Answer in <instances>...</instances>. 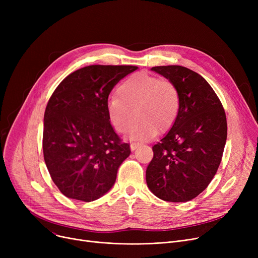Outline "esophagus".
Listing matches in <instances>:
<instances>
[{
	"instance_id": "34e87169",
	"label": "esophagus",
	"mask_w": 258,
	"mask_h": 258,
	"mask_svg": "<svg viewBox=\"0 0 258 258\" xmlns=\"http://www.w3.org/2000/svg\"><path fill=\"white\" fill-rule=\"evenodd\" d=\"M140 144L138 143V142H133V143H131V148H132V151H135L136 150V148L139 146Z\"/></svg>"
}]
</instances>
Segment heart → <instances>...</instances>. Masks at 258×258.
Returning a JSON list of instances; mask_svg holds the SVG:
<instances>
[{
  "label": "heart",
  "mask_w": 258,
  "mask_h": 258,
  "mask_svg": "<svg viewBox=\"0 0 258 258\" xmlns=\"http://www.w3.org/2000/svg\"><path fill=\"white\" fill-rule=\"evenodd\" d=\"M180 92L169 79L145 73L130 76L117 89V96L107 101L106 111L113 127L127 133L135 140H144L169 130L180 111ZM137 116H134V113Z\"/></svg>",
  "instance_id": "b5f03b06"
}]
</instances>
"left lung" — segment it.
I'll return each instance as SVG.
<instances>
[{
    "label": "left lung",
    "instance_id": "obj_1",
    "mask_svg": "<svg viewBox=\"0 0 258 258\" xmlns=\"http://www.w3.org/2000/svg\"><path fill=\"white\" fill-rule=\"evenodd\" d=\"M178 87L180 111L165 137L154 145L146 169L151 191L166 202H187L210 184L227 140L223 104L204 77L182 66L153 67Z\"/></svg>",
    "mask_w": 258,
    "mask_h": 258
}]
</instances>
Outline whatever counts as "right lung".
<instances>
[{
	"mask_svg": "<svg viewBox=\"0 0 258 258\" xmlns=\"http://www.w3.org/2000/svg\"><path fill=\"white\" fill-rule=\"evenodd\" d=\"M136 66L92 64L68 75L54 90L44 117L43 152L51 179L66 197L91 202L114 185L131 154L107 116V98Z\"/></svg>",
	"mask_w": 258,
	"mask_h": 258,
	"instance_id": "1",
	"label": "right lung"
}]
</instances>
